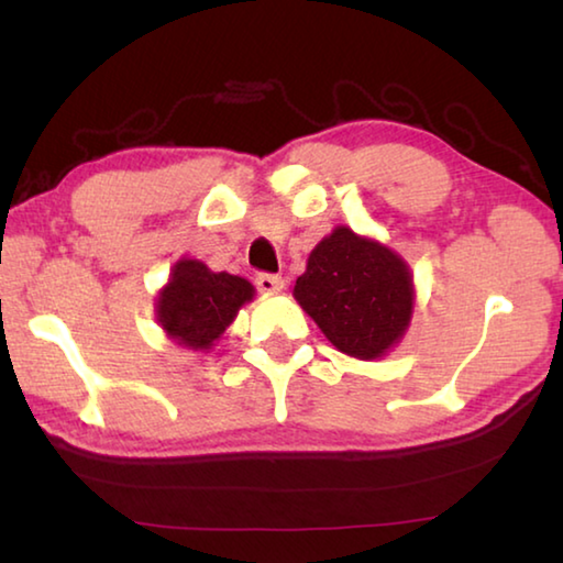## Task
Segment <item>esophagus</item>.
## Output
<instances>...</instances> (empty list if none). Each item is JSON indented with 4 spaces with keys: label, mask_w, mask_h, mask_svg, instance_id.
<instances>
[{
    "label": "esophagus",
    "mask_w": 563,
    "mask_h": 563,
    "mask_svg": "<svg viewBox=\"0 0 563 563\" xmlns=\"http://www.w3.org/2000/svg\"><path fill=\"white\" fill-rule=\"evenodd\" d=\"M255 288H258L261 292L271 295V292H280L285 288V280L280 278V275H271V273H261L258 278H255Z\"/></svg>",
    "instance_id": "1"
}]
</instances>
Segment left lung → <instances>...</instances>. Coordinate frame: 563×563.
Listing matches in <instances>:
<instances>
[{"label":"left lung","instance_id":"8db88e82","mask_svg":"<svg viewBox=\"0 0 563 563\" xmlns=\"http://www.w3.org/2000/svg\"><path fill=\"white\" fill-rule=\"evenodd\" d=\"M292 295L322 335L357 360L387 355L402 340L415 308L409 265L345 225L312 247Z\"/></svg>","mask_w":563,"mask_h":563}]
</instances>
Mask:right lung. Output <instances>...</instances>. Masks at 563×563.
Masks as SVG:
<instances>
[{
	"label": "right lung",
	"mask_w": 563,
	"mask_h": 563,
	"mask_svg": "<svg viewBox=\"0 0 563 563\" xmlns=\"http://www.w3.org/2000/svg\"><path fill=\"white\" fill-rule=\"evenodd\" d=\"M253 295L255 288L245 278L213 273L201 261L180 258L156 298V320L178 345L211 350Z\"/></svg>",
	"instance_id": "right-lung-1"
}]
</instances>
